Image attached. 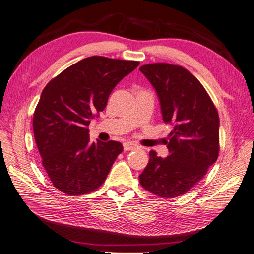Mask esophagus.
Instances as JSON below:
<instances>
[{
  "instance_id": "34e87169",
  "label": "esophagus",
  "mask_w": 254,
  "mask_h": 254,
  "mask_svg": "<svg viewBox=\"0 0 254 254\" xmlns=\"http://www.w3.org/2000/svg\"><path fill=\"white\" fill-rule=\"evenodd\" d=\"M137 147V145L136 144H134V143H132V142H126L123 144V148H124V150H132V149H134V148H136Z\"/></svg>"
}]
</instances>
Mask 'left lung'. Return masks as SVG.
Wrapping results in <instances>:
<instances>
[{"mask_svg":"<svg viewBox=\"0 0 254 254\" xmlns=\"http://www.w3.org/2000/svg\"><path fill=\"white\" fill-rule=\"evenodd\" d=\"M158 96L163 120L174 127L167 142L169 154L149 161L139 175L144 189L160 197H176L191 190L217 160L219 118L198 79L186 68L168 63L139 68Z\"/></svg>","mask_w":254,"mask_h":254,"instance_id":"1","label":"left lung"}]
</instances>
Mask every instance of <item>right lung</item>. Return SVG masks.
Instances as JSON below:
<instances>
[{
  "mask_svg": "<svg viewBox=\"0 0 254 254\" xmlns=\"http://www.w3.org/2000/svg\"><path fill=\"white\" fill-rule=\"evenodd\" d=\"M137 61L89 57L44 88L34 113V135L51 182L68 195L98 189L123 150L116 141L91 143L90 120L104 111L111 91Z\"/></svg>",
  "mask_w": 254,
  "mask_h": 254,
  "instance_id": "obj_1",
  "label": "right lung"
}]
</instances>
